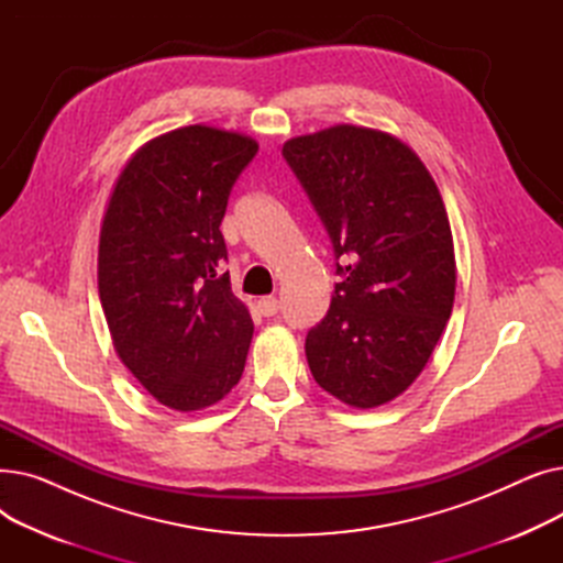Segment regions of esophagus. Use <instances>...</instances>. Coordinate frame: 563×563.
<instances>
[{"label":"esophagus","mask_w":563,"mask_h":563,"mask_svg":"<svg viewBox=\"0 0 563 563\" xmlns=\"http://www.w3.org/2000/svg\"><path fill=\"white\" fill-rule=\"evenodd\" d=\"M257 310L264 314V317H274L278 310H280V301L276 297H262L257 301Z\"/></svg>","instance_id":"obj_1"}]
</instances>
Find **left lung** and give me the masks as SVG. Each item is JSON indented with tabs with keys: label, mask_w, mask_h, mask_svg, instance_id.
I'll list each match as a JSON object with an SVG mask.
<instances>
[{
	"label": "left lung",
	"mask_w": 563,
	"mask_h": 563,
	"mask_svg": "<svg viewBox=\"0 0 563 563\" xmlns=\"http://www.w3.org/2000/svg\"><path fill=\"white\" fill-rule=\"evenodd\" d=\"M335 249L329 314L306 338L319 386L376 408L420 376L448 327L456 257L445 202L424 162L395 134L333 125L285 141Z\"/></svg>",
	"instance_id": "obj_1"
}]
</instances>
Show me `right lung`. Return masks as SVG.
Listing matches in <instances>:
<instances>
[{"mask_svg": "<svg viewBox=\"0 0 563 563\" xmlns=\"http://www.w3.org/2000/svg\"><path fill=\"white\" fill-rule=\"evenodd\" d=\"M257 141L187 125L143 143L111 189L98 289L121 363L162 406L194 412L242 378L253 319L230 289L219 230Z\"/></svg>", "mask_w": 563, "mask_h": 563, "instance_id": "right-lung-1", "label": "right lung"}]
</instances>
